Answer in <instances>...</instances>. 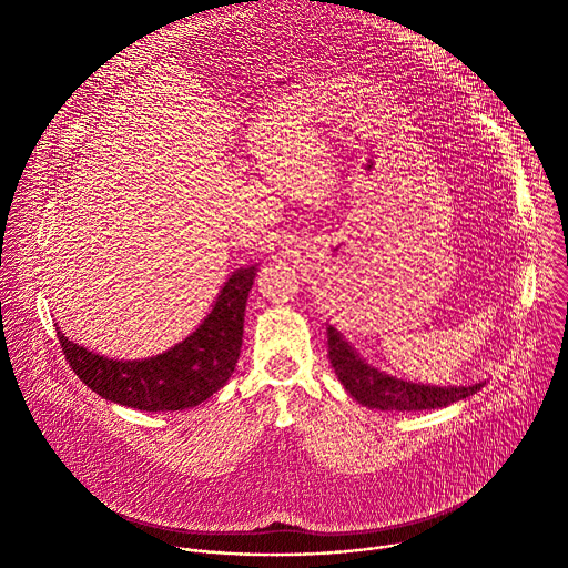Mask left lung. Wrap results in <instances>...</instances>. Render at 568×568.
I'll list each match as a JSON object with an SVG mask.
<instances>
[{
  "label": "left lung",
  "mask_w": 568,
  "mask_h": 568,
  "mask_svg": "<svg viewBox=\"0 0 568 568\" xmlns=\"http://www.w3.org/2000/svg\"><path fill=\"white\" fill-rule=\"evenodd\" d=\"M328 357L344 388L368 409L379 412H427L449 407L483 388L485 382L471 386H434L407 382L371 366L335 328L328 326Z\"/></svg>",
  "instance_id": "8db88e82"
}]
</instances>
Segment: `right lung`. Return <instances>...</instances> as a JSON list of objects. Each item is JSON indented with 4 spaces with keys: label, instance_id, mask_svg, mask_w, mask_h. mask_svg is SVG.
Instances as JSON below:
<instances>
[{
    "label": "right lung",
    "instance_id": "obj_1",
    "mask_svg": "<svg viewBox=\"0 0 568 568\" xmlns=\"http://www.w3.org/2000/svg\"><path fill=\"white\" fill-rule=\"evenodd\" d=\"M258 265L231 272L200 326L173 348L145 359H112L58 339L73 373L101 397L139 412H182L217 393L231 377Z\"/></svg>",
    "mask_w": 568,
    "mask_h": 568
}]
</instances>
